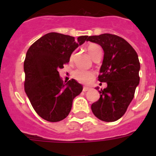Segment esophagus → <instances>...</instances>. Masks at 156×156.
Listing matches in <instances>:
<instances>
[{
    "label": "esophagus",
    "mask_w": 156,
    "mask_h": 156,
    "mask_svg": "<svg viewBox=\"0 0 156 156\" xmlns=\"http://www.w3.org/2000/svg\"><path fill=\"white\" fill-rule=\"evenodd\" d=\"M90 88L88 87H83V91L86 92V91H87V90H90Z\"/></svg>",
    "instance_id": "34e87169"
}]
</instances>
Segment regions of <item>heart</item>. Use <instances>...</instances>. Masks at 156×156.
I'll return each mask as SVG.
<instances>
[{
    "label": "heart",
    "instance_id": "obj_1",
    "mask_svg": "<svg viewBox=\"0 0 156 156\" xmlns=\"http://www.w3.org/2000/svg\"><path fill=\"white\" fill-rule=\"evenodd\" d=\"M87 51L90 54V57L92 58L97 55L98 54L101 53V49L98 44H91L87 47ZM74 79L79 81L82 83H88L90 82L94 76V73L90 70H83V69H76L73 73Z\"/></svg>",
    "mask_w": 156,
    "mask_h": 156
}]
</instances>
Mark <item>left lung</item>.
Returning a JSON list of instances; mask_svg holds the SVG:
<instances>
[{"instance_id":"obj_1","label":"left lung","mask_w":156,"mask_h":156,"mask_svg":"<svg viewBox=\"0 0 156 156\" xmlns=\"http://www.w3.org/2000/svg\"><path fill=\"white\" fill-rule=\"evenodd\" d=\"M87 41L104 51L98 80L107 83V87L99 90L100 98L91 105V110L101 120L114 122L124 115L134 97L140 81L138 56L127 41L116 35L90 36Z\"/></svg>"}]
</instances>
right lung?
Masks as SVG:
<instances>
[{"instance_id":"add662e5","label":"right lung","mask_w":156,"mask_h":156,"mask_svg":"<svg viewBox=\"0 0 156 156\" xmlns=\"http://www.w3.org/2000/svg\"><path fill=\"white\" fill-rule=\"evenodd\" d=\"M88 36L73 37L49 33L30 46L24 62L26 94L38 115L49 122H58L69 114L73 101L83 86L74 79L63 81L58 69L69 62L72 53Z\"/></svg>"}]
</instances>
